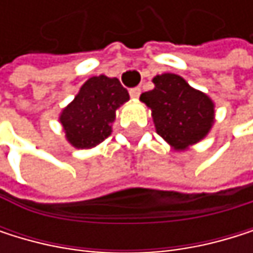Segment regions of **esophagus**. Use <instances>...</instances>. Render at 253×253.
Returning a JSON list of instances; mask_svg holds the SVG:
<instances>
[{
  "instance_id": "1",
  "label": "esophagus",
  "mask_w": 253,
  "mask_h": 253,
  "mask_svg": "<svg viewBox=\"0 0 253 253\" xmlns=\"http://www.w3.org/2000/svg\"><path fill=\"white\" fill-rule=\"evenodd\" d=\"M129 94H130L132 98H138V97L141 95V89H139V88H132V89L129 91Z\"/></svg>"
}]
</instances>
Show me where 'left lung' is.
<instances>
[{
    "mask_svg": "<svg viewBox=\"0 0 253 253\" xmlns=\"http://www.w3.org/2000/svg\"><path fill=\"white\" fill-rule=\"evenodd\" d=\"M155 88L139 100L152 111L156 133L176 152L205 138L215 121V104L205 92L173 73L153 77Z\"/></svg>",
    "mask_w": 253,
    "mask_h": 253,
    "instance_id": "obj_1",
    "label": "left lung"
}]
</instances>
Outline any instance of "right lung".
Segmentation results:
<instances>
[{"mask_svg":"<svg viewBox=\"0 0 253 253\" xmlns=\"http://www.w3.org/2000/svg\"><path fill=\"white\" fill-rule=\"evenodd\" d=\"M126 101L129 92L117 77L88 79L59 115L66 141L76 149L95 147L112 133L115 112Z\"/></svg>","mask_w":253,"mask_h":253,"instance_id":"1","label":"right lung"}]
</instances>
